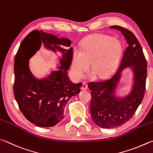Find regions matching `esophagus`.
I'll return each instance as SVG.
<instances>
[{
    "instance_id": "obj_1",
    "label": "esophagus",
    "mask_w": 153,
    "mask_h": 153,
    "mask_svg": "<svg viewBox=\"0 0 153 153\" xmlns=\"http://www.w3.org/2000/svg\"><path fill=\"white\" fill-rule=\"evenodd\" d=\"M88 85L85 84V83H83V84L82 85V88H81V90L83 91H85V90H88Z\"/></svg>"
}]
</instances>
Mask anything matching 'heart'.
Returning <instances> with one entry per match:
<instances>
[{"instance_id": "heart-1", "label": "heart", "mask_w": 153, "mask_h": 153, "mask_svg": "<svg viewBox=\"0 0 153 153\" xmlns=\"http://www.w3.org/2000/svg\"><path fill=\"white\" fill-rule=\"evenodd\" d=\"M124 53L120 41L108 35L96 34L85 37L81 43L80 51L74 49L71 58V72L79 79L90 68V77L98 78L109 77L117 67Z\"/></svg>"}]
</instances>
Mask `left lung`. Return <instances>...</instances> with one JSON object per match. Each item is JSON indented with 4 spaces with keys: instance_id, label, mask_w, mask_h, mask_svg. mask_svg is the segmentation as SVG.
Wrapping results in <instances>:
<instances>
[{
    "instance_id": "left-lung-1",
    "label": "left lung",
    "mask_w": 153,
    "mask_h": 153,
    "mask_svg": "<svg viewBox=\"0 0 153 153\" xmlns=\"http://www.w3.org/2000/svg\"><path fill=\"white\" fill-rule=\"evenodd\" d=\"M126 40L124 51L118 71L110 79L102 82H90L91 91L90 113L94 123L103 128H112L126 123L134 115L144 97L147 76V64L143 48L133 33L123 27L114 25ZM130 68L133 84L126 96H116V90L121 77V71Z\"/></svg>"
}]
</instances>
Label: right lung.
Masks as SVG:
<instances>
[{
    "label": "right lung",
    "mask_w": 153,
    "mask_h": 153,
    "mask_svg": "<svg viewBox=\"0 0 153 153\" xmlns=\"http://www.w3.org/2000/svg\"><path fill=\"white\" fill-rule=\"evenodd\" d=\"M59 35L33 30L22 41L14 63L13 91L22 113L30 123L39 127L53 126L64 117V108L71 98L80 92L82 83L74 84L68 78L71 63V41ZM43 45L54 53H62L60 66L43 79L34 77L29 68V59Z\"/></svg>",
    "instance_id": "1"
}]
</instances>
